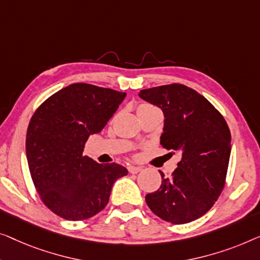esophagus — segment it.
<instances>
[{
  "mask_svg": "<svg viewBox=\"0 0 260 260\" xmlns=\"http://www.w3.org/2000/svg\"><path fill=\"white\" fill-rule=\"evenodd\" d=\"M128 171H129V173L135 174V173H139V172L142 171V167H140V166H129Z\"/></svg>",
  "mask_w": 260,
  "mask_h": 260,
  "instance_id": "34e87169",
  "label": "esophagus"
}]
</instances>
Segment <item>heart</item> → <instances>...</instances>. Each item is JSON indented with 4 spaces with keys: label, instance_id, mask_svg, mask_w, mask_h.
<instances>
[{
    "label": "heart",
    "instance_id": "1",
    "mask_svg": "<svg viewBox=\"0 0 260 260\" xmlns=\"http://www.w3.org/2000/svg\"><path fill=\"white\" fill-rule=\"evenodd\" d=\"M148 107H153V106H151V105H147V104H142V105L139 106L138 109H142V108H148Z\"/></svg>",
    "mask_w": 260,
    "mask_h": 260
}]
</instances>
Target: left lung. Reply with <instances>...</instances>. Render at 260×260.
I'll list each match as a JSON object with an SVG mask.
<instances>
[{"label":"left lung","mask_w":260,"mask_h":260,"mask_svg":"<svg viewBox=\"0 0 260 260\" xmlns=\"http://www.w3.org/2000/svg\"><path fill=\"white\" fill-rule=\"evenodd\" d=\"M142 100L164 113L160 144L179 151L181 160L171 178L146 194L153 213L172 224L204 215L224 188L231 154V133L225 119L207 99L179 83L142 89Z\"/></svg>","instance_id":"8db88e82"}]
</instances>
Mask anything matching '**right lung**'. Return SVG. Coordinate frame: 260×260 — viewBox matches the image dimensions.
I'll list each match as a JSON object with an SVG mask.
<instances>
[{"mask_svg": "<svg viewBox=\"0 0 260 260\" xmlns=\"http://www.w3.org/2000/svg\"><path fill=\"white\" fill-rule=\"evenodd\" d=\"M126 93L73 83L47 99L31 116L25 139L29 171L40 198L67 220L104 210L113 184L128 173L119 164L82 155L89 135L100 133Z\"/></svg>", "mask_w": 260, "mask_h": 260, "instance_id": "1", "label": "right lung"}]
</instances>
